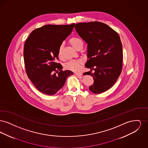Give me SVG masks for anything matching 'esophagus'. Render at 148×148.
I'll list each match as a JSON object with an SVG mask.
<instances>
[{"mask_svg":"<svg viewBox=\"0 0 148 148\" xmlns=\"http://www.w3.org/2000/svg\"><path fill=\"white\" fill-rule=\"evenodd\" d=\"M74 74H75V75H77V76H80V77H82V74L81 73H75Z\"/></svg>","mask_w":148,"mask_h":148,"instance_id":"1","label":"esophagus"}]
</instances>
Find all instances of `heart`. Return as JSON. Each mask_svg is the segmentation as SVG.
<instances>
[{"mask_svg": "<svg viewBox=\"0 0 148 148\" xmlns=\"http://www.w3.org/2000/svg\"><path fill=\"white\" fill-rule=\"evenodd\" d=\"M69 42L71 45L75 49H77L79 45H83V42L82 41V40L75 36L72 37L69 39ZM63 48V45L62 44L59 47L58 51V56L59 58H62V56ZM83 63V60L82 59L72 60L65 63L64 65V68L67 70L73 71L74 72H77L80 70Z\"/></svg>", "mask_w": 148, "mask_h": 148, "instance_id": "heart-1", "label": "heart"}]
</instances>
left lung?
I'll list each match as a JSON object with an SVG mask.
<instances>
[{
	"instance_id": "left-lung-1",
	"label": "left lung",
	"mask_w": 148,
	"mask_h": 148,
	"mask_svg": "<svg viewBox=\"0 0 148 148\" xmlns=\"http://www.w3.org/2000/svg\"><path fill=\"white\" fill-rule=\"evenodd\" d=\"M75 29L88 44L85 67L90 71L84 75L94 79L89 90L95 94L106 92L115 84L122 70L123 48L119 35L108 25L98 21L77 23Z\"/></svg>"
}]
</instances>
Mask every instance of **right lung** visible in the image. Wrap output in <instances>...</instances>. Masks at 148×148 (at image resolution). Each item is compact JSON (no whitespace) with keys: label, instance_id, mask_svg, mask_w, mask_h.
Instances as JSON below:
<instances>
[{"label":"right lung","instance_id":"add662e5","mask_svg":"<svg viewBox=\"0 0 148 148\" xmlns=\"http://www.w3.org/2000/svg\"><path fill=\"white\" fill-rule=\"evenodd\" d=\"M75 24L45 25L34 30L24 44V59L26 73L35 88L52 95L63 87L66 78L73 74L62 71L56 63L58 51L65 38L71 34Z\"/></svg>","mask_w":148,"mask_h":148}]
</instances>
